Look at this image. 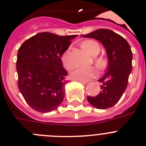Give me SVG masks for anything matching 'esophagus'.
I'll list each match as a JSON object with an SVG mask.
<instances>
[{"label": "esophagus", "instance_id": "obj_1", "mask_svg": "<svg viewBox=\"0 0 146 146\" xmlns=\"http://www.w3.org/2000/svg\"><path fill=\"white\" fill-rule=\"evenodd\" d=\"M77 81H78V82L81 83V84H87V82H86V81H78V80H77Z\"/></svg>", "mask_w": 146, "mask_h": 146}]
</instances>
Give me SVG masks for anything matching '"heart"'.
Returning a JSON list of instances; mask_svg holds the SVG:
<instances>
[{"label":"heart","mask_w":146,"mask_h":146,"mask_svg":"<svg viewBox=\"0 0 146 146\" xmlns=\"http://www.w3.org/2000/svg\"><path fill=\"white\" fill-rule=\"evenodd\" d=\"M82 47L92 56H96L100 52V45L98 42L94 40H86L83 42ZM62 65L67 70H70L73 67V62L70 57V49H67L61 57ZM99 65L103 63L102 60H97ZM97 74L96 70L94 68H77L70 73V77L74 80L86 81L95 77Z\"/></svg>","instance_id":"1"}]
</instances>
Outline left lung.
Wrapping results in <instances>:
<instances>
[{
  "instance_id": "1",
  "label": "left lung",
  "mask_w": 146,
  "mask_h": 146,
  "mask_svg": "<svg viewBox=\"0 0 146 146\" xmlns=\"http://www.w3.org/2000/svg\"><path fill=\"white\" fill-rule=\"evenodd\" d=\"M82 36L99 41L105 47L108 58L107 72L99 80L102 83L100 92L96 96H87V99L97 109L110 108L120 99L128 84L133 60L130 46L120 35L105 29L96 30Z\"/></svg>"
}]
</instances>
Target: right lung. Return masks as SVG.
I'll return each mask as SVG.
<instances>
[{"label": "right lung", "instance_id": "obj_1", "mask_svg": "<svg viewBox=\"0 0 146 146\" xmlns=\"http://www.w3.org/2000/svg\"><path fill=\"white\" fill-rule=\"evenodd\" d=\"M77 35L59 36L41 32L27 39L16 61L19 88L27 104L39 112L56 110L65 96L68 81L61 56Z\"/></svg>", "mask_w": 146, "mask_h": 146}]
</instances>
